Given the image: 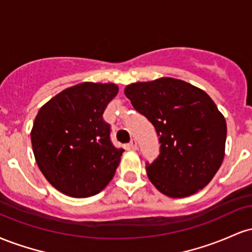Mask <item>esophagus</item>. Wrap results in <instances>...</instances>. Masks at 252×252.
Here are the masks:
<instances>
[{"instance_id":"1","label":"esophagus","mask_w":252,"mask_h":252,"mask_svg":"<svg viewBox=\"0 0 252 252\" xmlns=\"http://www.w3.org/2000/svg\"><path fill=\"white\" fill-rule=\"evenodd\" d=\"M129 147L131 149H134V150L137 148V142H136L135 138H131V141H130V142H129Z\"/></svg>"}]
</instances>
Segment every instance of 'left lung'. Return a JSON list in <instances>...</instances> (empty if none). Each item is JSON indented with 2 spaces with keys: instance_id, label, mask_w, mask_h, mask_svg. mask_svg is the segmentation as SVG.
Masks as SVG:
<instances>
[{
  "instance_id": "obj_1",
  "label": "left lung",
  "mask_w": 252,
  "mask_h": 252,
  "mask_svg": "<svg viewBox=\"0 0 252 252\" xmlns=\"http://www.w3.org/2000/svg\"><path fill=\"white\" fill-rule=\"evenodd\" d=\"M124 94L158 136L160 154L146 163L152 184L172 198L204 189L221 166L226 142V122L209 94L174 78L130 84Z\"/></svg>"
}]
</instances>
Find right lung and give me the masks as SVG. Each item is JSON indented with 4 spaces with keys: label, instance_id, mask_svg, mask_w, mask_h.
I'll list each match as a JSON object with an SVG mask.
<instances>
[{
    "label": "right lung",
    "instance_id": "right-lung-1",
    "mask_svg": "<svg viewBox=\"0 0 252 252\" xmlns=\"http://www.w3.org/2000/svg\"><path fill=\"white\" fill-rule=\"evenodd\" d=\"M117 92L115 84H78L37 112L31 132L34 156L45 178L63 194L88 198L114 178L124 149L112 144L103 114Z\"/></svg>",
    "mask_w": 252,
    "mask_h": 252
}]
</instances>
